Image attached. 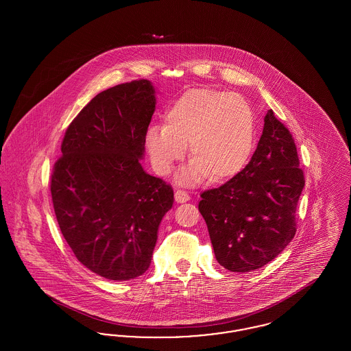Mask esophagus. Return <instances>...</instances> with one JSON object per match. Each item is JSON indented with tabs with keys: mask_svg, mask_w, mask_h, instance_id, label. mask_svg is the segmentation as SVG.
<instances>
[{
	"mask_svg": "<svg viewBox=\"0 0 351 351\" xmlns=\"http://www.w3.org/2000/svg\"><path fill=\"white\" fill-rule=\"evenodd\" d=\"M189 195L185 192V191H182V189H178L176 192H175V200L176 202H186V201H189Z\"/></svg>",
	"mask_w": 351,
	"mask_h": 351,
	"instance_id": "esophagus-1",
	"label": "esophagus"
}]
</instances>
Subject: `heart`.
<instances>
[{"label":"heart","instance_id":"b5f03b06","mask_svg":"<svg viewBox=\"0 0 351 351\" xmlns=\"http://www.w3.org/2000/svg\"><path fill=\"white\" fill-rule=\"evenodd\" d=\"M192 162L179 180L200 183L208 175L223 182L239 173L255 145V117L250 104L237 93L197 88L183 93L165 114V126H150L146 150L154 169L167 176L185 155Z\"/></svg>","mask_w":351,"mask_h":351}]
</instances>
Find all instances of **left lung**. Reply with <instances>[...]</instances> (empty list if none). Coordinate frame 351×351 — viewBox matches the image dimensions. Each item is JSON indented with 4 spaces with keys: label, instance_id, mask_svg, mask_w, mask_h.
Returning a JSON list of instances; mask_svg holds the SVG:
<instances>
[{
    "label": "left lung",
    "instance_id": "obj_1",
    "mask_svg": "<svg viewBox=\"0 0 351 351\" xmlns=\"http://www.w3.org/2000/svg\"><path fill=\"white\" fill-rule=\"evenodd\" d=\"M289 130L268 110L249 165L229 182L201 193L218 263L232 272L266 266L296 234V206L305 184Z\"/></svg>",
    "mask_w": 351,
    "mask_h": 351
}]
</instances>
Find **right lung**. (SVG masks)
<instances>
[{
  "label": "right lung",
  "instance_id": "add662e5",
  "mask_svg": "<svg viewBox=\"0 0 351 351\" xmlns=\"http://www.w3.org/2000/svg\"><path fill=\"white\" fill-rule=\"evenodd\" d=\"M155 104L149 80L99 93L68 126L51 175L64 239L82 265L109 280L147 271L173 204L171 185L141 165Z\"/></svg>",
  "mask_w": 351,
  "mask_h": 351
}]
</instances>
